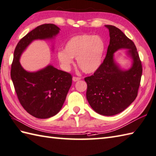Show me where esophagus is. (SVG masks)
Listing matches in <instances>:
<instances>
[{
	"instance_id": "34e87169",
	"label": "esophagus",
	"mask_w": 156,
	"mask_h": 156,
	"mask_svg": "<svg viewBox=\"0 0 156 156\" xmlns=\"http://www.w3.org/2000/svg\"><path fill=\"white\" fill-rule=\"evenodd\" d=\"M80 79H81V78L79 77H73V81L74 82H76V81H77L79 80H80Z\"/></svg>"
}]
</instances>
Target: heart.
<instances>
[{
	"instance_id": "1",
	"label": "heart",
	"mask_w": 156,
	"mask_h": 156,
	"mask_svg": "<svg viewBox=\"0 0 156 156\" xmlns=\"http://www.w3.org/2000/svg\"><path fill=\"white\" fill-rule=\"evenodd\" d=\"M105 48V42L100 36L77 35L66 42L65 50H58L57 58L65 68H69L73 63V58H76L83 72L92 73L100 66Z\"/></svg>"
}]
</instances>
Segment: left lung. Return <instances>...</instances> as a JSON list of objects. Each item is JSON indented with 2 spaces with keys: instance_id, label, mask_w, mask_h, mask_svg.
I'll return each instance as SVG.
<instances>
[{
  "instance_id": "1",
  "label": "left lung",
  "mask_w": 156,
  "mask_h": 156,
  "mask_svg": "<svg viewBox=\"0 0 156 156\" xmlns=\"http://www.w3.org/2000/svg\"><path fill=\"white\" fill-rule=\"evenodd\" d=\"M110 44L106 58L94 75L85 77L86 97L94 111L104 116H113L125 110L137 96L142 75V65L134 42L119 28L106 25ZM122 48L133 59L132 68L122 71L113 60V53Z\"/></svg>"
}]
</instances>
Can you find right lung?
<instances>
[{
	"label": "right lung",
	"instance_id": "right-lung-1",
	"mask_svg": "<svg viewBox=\"0 0 156 156\" xmlns=\"http://www.w3.org/2000/svg\"><path fill=\"white\" fill-rule=\"evenodd\" d=\"M59 30L55 24L39 25L21 38L14 51L11 77L16 94L23 108L37 119H48L62 108L72 85V76L52 65L27 72L21 66L20 58L32 41L52 39Z\"/></svg>",
	"mask_w": 156,
	"mask_h": 156
}]
</instances>
